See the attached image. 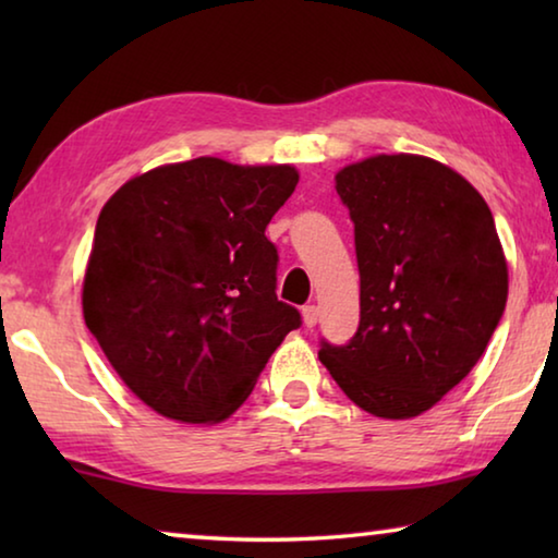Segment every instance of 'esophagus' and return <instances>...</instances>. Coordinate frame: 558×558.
<instances>
[{"label": "esophagus", "mask_w": 558, "mask_h": 558, "mask_svg": "<svg viewBox=\"0 0 558 558\" xmlns=\"http://www.w3.org/2000/svg\"><path fill=\"white\" fill-rule=\"evenodd\" d=\"M302 319H305V327H315L317 319H319V307L317 305L302 307Z\"/></svg>", "instance_id": "34e87169"}]
</instances>
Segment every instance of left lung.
<instances>
[{
  "label": "left lung",
  "instance_id": "obj_1",
  "mask_svg": "<svg viewBox=\"0 0 558 558\" xmlns=\"http://www.w3.org/2000/svg\"><path fill=\"white\" fill-rule=\"evenodd\" d=\"M354 223L359 329L319 344L349 399L413 418L470 374L507 305V260L483 196L421 155H376L337 172Z\"/></svg>",
  "mask_w": 558,
  "mask_h": 558
}]
</instances>
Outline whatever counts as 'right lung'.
<instances>
[{
	"label": "right lung",
	"mask_w": 558,
	"mask_h": 558,
	"mask_svg": "<svg viewBox=\"0 0 558 558\" xmlns=\"http://www.w3.org/2000/svg\"><path fill=\"white\" fill-rule=\"evenodd\" d=\"M298 179L290 165L196 157L130 179L102 206L83 317L149 409L182 423L229 418L302 325L276 295L266 235Z\"/></svg>",
	"instance_id": "right-lung-1"
}]
</instances>
